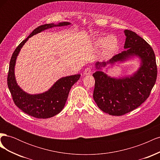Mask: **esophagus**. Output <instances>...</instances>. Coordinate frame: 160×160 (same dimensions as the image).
Wrapping results in <instances>:
<instances>
[{
    "label": "esophagus",
    "mask_w": 160,
    "mask_h": 160,
    "mask_svg": "<svg viewBox=\"0 0 160 160\" xmlns=\"http://www.w3.org/2000/svg\"><path fill=\"white\" fill-rule=\"evenodd\" d=\"M91 71H92V68H91V67H88V68H86L85 69L84 74L85 75H90Z\"/></svg>",
    "instance_id": "34e87169"
}]
</instances>
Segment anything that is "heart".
Masks as SVG:
<instances>
[{"mask_svg":"<svg viewBox=\"0 0 160 160\" xmlns=\"http://www.w3.org/2000/svg\"><path fill=\"white\" fill-rule=\"evenodd\" d=\"M95 46L98 49H103V55L105 57H110L118 51L119 42L114 36L103 37L95 41Z\"/></svg>","mask_w":160,"mask_h":160,"instance_id":"b5f03b06","label":"heart"}]
</instances>
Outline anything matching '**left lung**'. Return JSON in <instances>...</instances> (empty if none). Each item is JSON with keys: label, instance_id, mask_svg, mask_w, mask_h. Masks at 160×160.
I'll return each mask as SVG.
<instances>
[{"label": "left lung", "instance_id": "8db88e82", "mask_svg": "<svg viewBox=\"0 0 160 160\" xmlns=\"http://www.w3.org/2000/svg\"><path fill=\"white\" fill-rule=\"evenodd\" d=\"M124 32L126 50L107 62H97L95 67L101 69L106 65H113L135 55L142 60L139 70L132 77L123 79L111 78L101 71L93 74V99L101 110L111 115H124L141 105L149 98L157 79L156 56L152 47L135 32L128 29Z\"/></svg>", "mask_w": 160, "mask_h": 160}]
</instances>
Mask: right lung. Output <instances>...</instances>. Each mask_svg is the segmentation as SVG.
<instances>
[{
	"instance_id": "add662e5",
	"label": "right lung",
	"mask_w": 160,
	"mask_h": 160,
	"mask_svg": "<svg viewBox=\"0 0 160 160\" xmlns=\"http://www.w3.org/2000/svg\"><path fill=\"white\" fill-rule=\"evenodd\" d=\"M69 25H70L69 22H60L58 25L45 24L38 27L26 39L22 41L18 45L12 53L7 77L8 88L10 90L14 104L23 112L34 118L46 119L53 117L60 113L65 105L71 87L79 79L81 75L62 77L58 80L52 88L45 93L30 95L23 91L18 86L16 82L14 70L17 57L28 38L47 28Z\"/></svg>"
}]
</instances>
